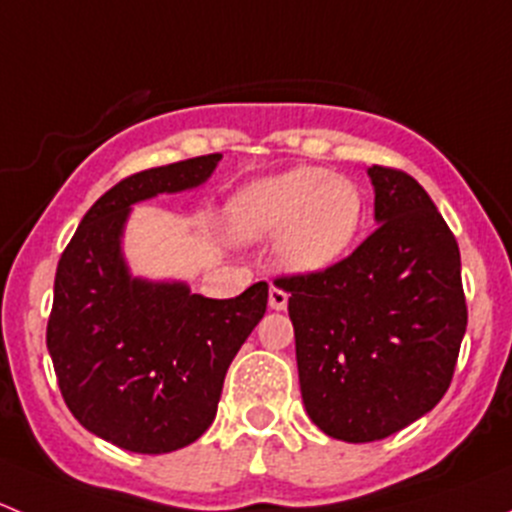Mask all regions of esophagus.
<instances>
[{"instance_id": "esophagus-1", "label": "esophagus", "mask_w": 512, "mask_h": 512, "mask_svg": "<svg viewBox=\"0 0 512 512\" xmlns=\"http://www.w3.org/2000/svg\"><path fill=\"white\" fill-rule=\"evenodd\" d=\"M270 309H275V312L287 309V292L282 287H277V285L270 287Z\"/></svg>"}]
</instances>
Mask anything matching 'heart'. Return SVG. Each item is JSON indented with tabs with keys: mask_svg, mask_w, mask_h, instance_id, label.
<instances>
[{
	"mask_svg": "<svg viewBox=\"0 0 512 512\" xmlns=\"http://www.w3.org/2000/svg\"><path fill=\"white\" fill-rule=\"evenodd\" d=\"M364 198L349 178L319 168H292L245 185L227 205L235 240L277 237V257L294 275L329 270L352 247Z\"/></svg>",
	"mask_w": 512,
	"mask_h": 512,
	"instance_id": "obj_1",
	"label": "heart"
}]
</instances>
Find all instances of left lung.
<instances>
[{"mask_svg": "<svg viewBox=\"0 0 512 512\" xmlns=\"http://www.w3.org/2000/svg\"><path fill=\"white\" fill-rule=\"evenodd\" d=\"M376 230L317 275L285 277L299 389L314 426L381 441L446 394L466 334L461 252L411 175L371 165Z\"/></svg>", "mask_w": 512, "mask_h": 512, "instance_id": "obj_1", "label": "left lung"}]
</instances>
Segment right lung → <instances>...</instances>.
Returning a JSON list of instances; mask_svg holds the SVG:
<instances>
[{"instance_id":"obj_1","label":"right lung","mask_w":512,"mask_h":512,"mask_svg":"<svg viewBox=\"0 0 512 512\" xmlns=\"http://www.w3.org/2000/svg\"><path fill=\"white\" fill-rule=\"evenodd\" d=\"M220 153L143 170L91 205L61 255L46 347L76 421L131 453L198 441L218 414L227 366L267 309V282L210 299L188 282L136 277L123 232L136 203L200 188Z\"/></svg>"}]
</instances>
